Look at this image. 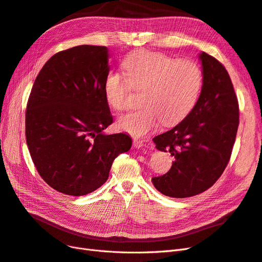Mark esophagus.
I'll list each match as a JSON object with an SVG mask.
<instances>
[{
    "instance_id": "1",
    "label": "esophagus",
    "mask_w": 262,
    "mask_h": 262,
    "mask_svg": "<svg viewBox=\"0 0 262 262\" xmlns=\"http://www.w3.org/2000/svg\"><path fill=\"white\" fill-rule=\"evenodd\" d=\"M133 146H134V148L140 149V148H143V146H145V144L142 141H140L138 139H134L133 140Z\"/></svg>"
}]
</instances>
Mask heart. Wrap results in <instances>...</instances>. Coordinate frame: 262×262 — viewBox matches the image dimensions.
I'll list each match as a JSON object with an SVG mask.
<instances>
[{"label":"heart","instance_id":"b5f03b06","mask_svg":"<svg viewBox=\"0 0 262 262\" xmlns=\"http://www.w3.org/2000/svg\"><path fill=\"white\" fill-rule=\"evenodd\" d=\"M126 77L112 71L105 78L104 92L117 110L130 108V85L144 89L141 109L118 119L119 129L136 138L152 132L162 121L173 125L191 113L203 84L202 71L195 62L178 60L160 52L136 51L122 62Z\"/></svg>","mask_w":262,"mask_h":262}]
</instances>
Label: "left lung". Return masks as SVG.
<instances>
[{"mask_svg":"<svg viewBox=\"0 0 262 262\" xmlns=\"http://www.w3.org/2000/svg\"><path fill=\"white\" fill-rule=\"evenodd\" d=\"M203 84L193 109L175 128L153 139L156 148L175 157L171 168L152 178L171 198H188L212 187L231 158L239 124V107L226 69L202 52Z\"/></svg>","mask_w":262,"mask_h":262,"instance_id":"1","label":"left lung"}]
</instances>
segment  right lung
<instances>
[{
  "label": "right lung",
  "instance_id": "obj_1",
  "mask_svg": "<svg viewBox=\"0 0 262 262\" xmlns=\"http://www.w3.org/2000/svg\"><path fill=\"white\" fill-rule=\"evenodd\" d=\"M104 46H77L46 62L26 108V142L39 175L68 195H85L109 177L115 158L128 152L125 133L105 134L113 123L104 83Z\"/></svg>",
  "mask_w": 262,
  "mask_h": 262
}]
</instances>
